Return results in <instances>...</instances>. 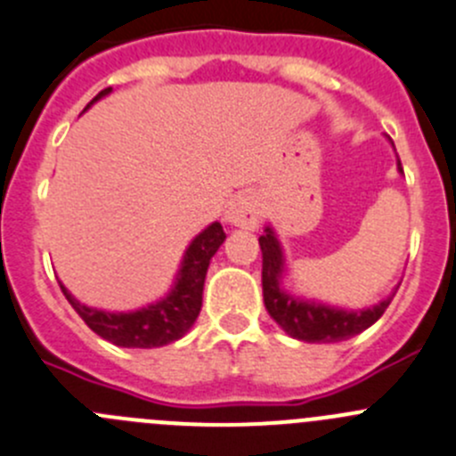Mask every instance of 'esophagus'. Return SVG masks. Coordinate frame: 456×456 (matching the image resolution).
<instances>
[{
  "label": "esophagus",
  "mask_w": 456,
  "mask_h": 456,
  "mask_svg": "<svg viewBox=\"0 0 456 456\" xmlns=\"http://www.w3.org/2000/svg\"><path fill=\"white\" fill-rule=\"evenodd\" d=\"M224 220L233 227L256 229L258 220H261V204H258L256 195L252 191H242V193L233 195L224 208Z\"/></svg>",
  "instance_id": "34e87169"
}]
</instances>
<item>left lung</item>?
Returning <instances> with one entry per match:
<instances>
[{"instance_id": "1", "label": "left lung", "mask_w": 456, "mask_h": 456, "mask_svg": "<svg viewBox=\"0 0 456 456\" xmlns=\"http://www.w3.org/2000/svg\"><path fill=\"white\" fill-rule=\"evenodd\" d=\"M398 168H401V159H398ZM258 245L263 252V301H265L267 313L290 338L301 339V342L330 344L355 338L376 324L394 299L391 295L373 308L355 310V313L314 304V301L295 299L281 288L283 252L270 227H265V233L258 238Z\"/></svg>"}]
</instances>
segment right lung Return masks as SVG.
Listing matches in <instances>:
<instances>
[{
	"mask_svg": "<svg viewBox=\"0 0 456 456\" xmlns=\"http://www.w3.org/2000/svg\"><path fill=\"white\" fill-rule=\"evenodd\" d=\"M112 92V87L103 89L94 96L99 101L101 96ZM92 101V103H94ZM89 103V105H92ZM87 105V108H89ZM85 108V110H87ZM223 224L214 223L208 224L200 236L193 238L182 261L180 274H177L175 288L168 292V297L157 304L146 305L142 310H132V313H108V310H96L83 305L67 292V288H61L65 292L67 301L71 308L80 314L85 324L101 335L108 342L126 348H155L166 346V344L175 342L189 333L191 326L198 319L200 308H202V290L204 279H207L208 263L211 256L218 252V248L224 242Z\"/></svg>",
	"mask_w": 456,
	"mask_h": 456,
	"instance_id": "right-lung-1",
	"label": "right lung"
}]
</instances>
